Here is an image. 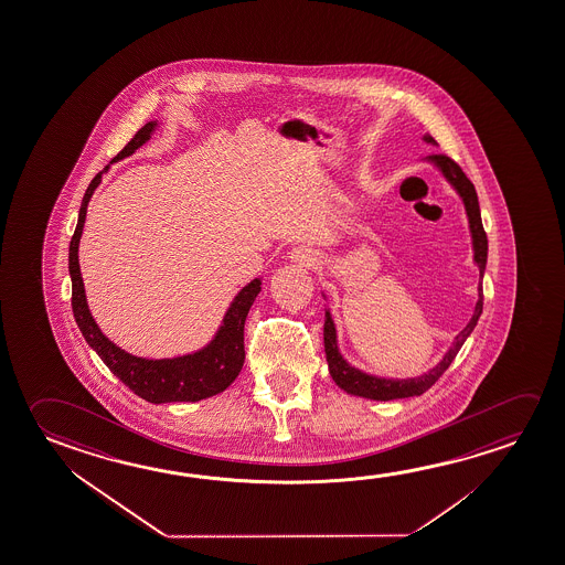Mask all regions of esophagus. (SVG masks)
<instances>
[{
    "mask_svg": "<svg viewBox=\"0 0 565 565\" xmlns=\"http://www.w3.org/2000/svg\"><path fill=\"white\" fill-rule=\"evenodd\" d=\"M291 260L301 264V266H307V268H311V266H315V264L319 262V256H317L311 248H294V250H291Z\"/></svg>",
    "mask_w": 565,
    "mask_h": 565,
    "instance_id": "34e87169",
    "label": "esophagus"
}]
</instances>
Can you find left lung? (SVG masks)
<instances>
[{"instance_id": "left-lung-1", "label": "left lung", "mask_w": 565, "mask_h": 565, "mask_svg": "<svg viewBox=\"0 0 565 565\" xmlns=\"http://www.w3.org/2000/svg\"><path fill=\"white\" fill-rule=\"evenodd\" d=\"M425 139L428 142H435L433 137H425ZM430 160L438 164L444 175L450 180L451 185L460 191L461 200L466 203L469 228H471V236H473L476 262H478L479 266V276L483 278L487 264V235L483 223H481L476 188H473V183L469 182L468 175L463 174V170H461L460 164L456 160H451L446 154H433ZM481 311H483V287L479 284V301L476 305V313L471 317V321L468 322V327L456 337L454 347L448 350V354L444 356L443 362L436 365L435 370H430L428 374L415 377V380H382V377H374V375L362 374L356 367L348 365L347 360L340 356L339 347H337V330H334L330 313H327V317H324V352H327L330 375H332V380L337 382L340 390L352 393V395H360V397H365V399L390 401L420 395V393L430 390L438 382V377L448 370V365L454 362V358L458 356V352H460L463 342L471 334V330L476 329Z\"/></svg>"}]
</instances>
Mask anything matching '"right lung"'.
<instances>
[{"mask_svg":"<svg viewBox=\"0 0 565 565\" xmlns=\"http://www.w3.org/2000/svg\"><path fill=\"white\" fill-rule=\"evenodd\" d=\"M157 122H147L137 135L127 142V147L114 160L129 157L137 148L142 147ZM102 182L97 174L87 185L86 195L79 207L78 225L70 241L68 268L72 278V311L78 322L87 344L94 348L97 356L105 365L129 387L148 403H175V401H201L217 395L235 382L244 364V321L250 311L252 303L260 294V279H254L235 297L231 309L226 311L223 327L215 340L203 348L201 352L174 360H145L130 356L125 350L115 347L114 342L105 339L102 330L97 329L87 309L84 281L79 276L78 244L86 221L87 201Z\"/></svg>","mask_w":565,"mask_h":565,"instance_id":"right-lung-1","label":"right lung"}]
</instances>
